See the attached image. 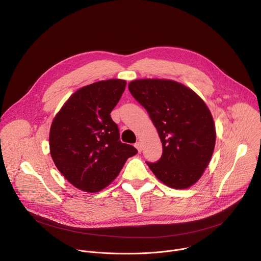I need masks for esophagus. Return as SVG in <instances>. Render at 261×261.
Segmentation results:
<instances>
[{
    "mask_svg": "<svg viewBox=\"0 0 261 261\" xmlns=\"http://www.w3.org/2000/svg\"><path fill=\"white\" fill-rule=\"evenodd\" d=\"M135 147L137 148L138 153H140V152H141V147H142V144H141V142H140V141H137V142L135 143Z\"/></svg>",
    "mask_w": 261,
    "mask_h": 261,
    "instance_id": "1",
    "label": "esophagus"
}]
</instances>
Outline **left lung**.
<instances>
[{
	"label": "left lung",
	"mask_w": 261,
	"mask_h": 261,
	"mask_svg": "<svg viewBox=\"0 0 261 261\" xmlns=\"http://www.w3.org/2000/svg\"><path fill=\"white\" fill-rule=\"evenodd\" d=\"M129 91L156 127L163 153L157 162H146L168 187L186 189L207 167L215 147L213 117L191 89L169 80H137Z\"/></svg>",
	"instance_id": "1"
}]
</instances>
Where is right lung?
<instances>
[{
  "label": "right lung",
  "mask_w": 261,
  "mask_h": 261,
  "mask_svg": "<svg viewBox=\"0 0 261 261\" xmlns=\"http://www.w3.org/2000/svg\"><path fill=\"white\" fill-rule=\"evenodd\" d=\"M126 81L94 83L74 93L53 121L51 158L74 187L98 192L113 181L137 150L120 140L110 117L126 88Z\"/></svg>",
  "instance_id": "obj_1"
}]
</instances>
